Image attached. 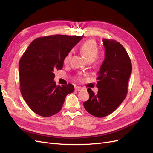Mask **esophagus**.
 Instances as JSON below:
<instances>
[{
  "label": "esophagus",
  "mask_w": 153,
  "mask_h": 153,
  "mask_svg": "<svg viewBox=\"0 0 153 153\" xmlns=\"http://www.w3.org/2000/svg\"><path fill=\"white\" fill-rule=\"evenodd\" d=\"M83 89L81 87H78V86H77V87H75V91H82Z\"/></svg>",
  "instance_id": "esophagus-1"
}]
</instances>
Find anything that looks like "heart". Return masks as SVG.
<instances>
[{"mask_svg": "<svg viewBox=\"0 0 153 153\" xmlns=\"http://www.w3.org/2000/svg\"><path fill=\"white\" fill-rule=\"evenodd\" d=\"M81 52L84 55L88 62H92L96 59L97 62L100 61L99 58H97V55L99 52V47L94 39H89L82 45L80 48ZM72 55V52L69 51L64 58V63L68 64L70 61Z\"/></svg>", "mask_w": 153, "mask_h": 153, "instance_id": "heart-1", "label": "heart"}]
</instances>
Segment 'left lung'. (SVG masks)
Instances as JSON below:
<instances>
[{
	"label": "left lung",
	"instance_id": "obj_1",
	"mask_svg": "<svg viewBox=\"0 0 153 153\" xmlns=\"http://www.w3.org/2000/svg\"><path fill=\"white\" fill-rule=\"evenodd\" d=\"M103 42L105 58L96 78L98 94L89 88V98L84 103L87 112L97 117L110 114L121 104L132 71L130 58L121 44L112 39H104Z\"/></svg>",
	"mask_w": 153,
	"mask_h": 153
}]
</instances>
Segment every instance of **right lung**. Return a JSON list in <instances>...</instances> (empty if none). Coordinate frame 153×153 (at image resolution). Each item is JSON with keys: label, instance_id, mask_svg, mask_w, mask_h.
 Returning a JSON list of instances; mask_svg holds the SVG:
<instances>
[{"label": "right lung", "instance_id": "right-lung-1", "mask_svg": "<svg viewBox=\"0 0 153 153\" xmlns=\"http://www.w3.org/2000/svg\"><path fill=\"white\" fill-rule=\"evenodd\" d=\"M83 36L53 35L36 38L19 62L21 94L34 112L50 117L61 110L66 96L74 91L68 84L62 87L53 80L55 71L61 69L64 58Z\"/></svg>", "mask_w": 153, "mask_h": 153}]
</instances>
